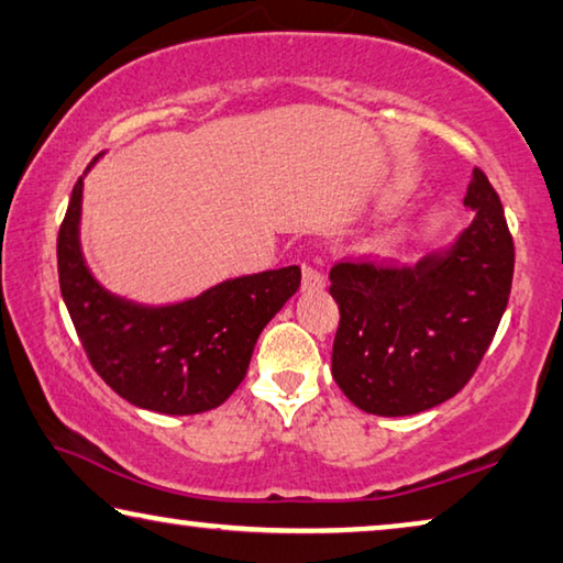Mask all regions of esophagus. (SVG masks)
<instances>
[{
    "instance_id": "34e87169",
    "label": "esophagus",
    "mask_w": 563,
    "mask_h": 563,
    "mask_svg": "<svg viewBox=\"0 0 563 563\" xmlns=\"http://www.w3.org/2000/svg\"><path fill=\"white\" fill-rule=\"evenodd\" d=\"M325 288V278L321 271H316L313 265H303V290L306 292H316Z\"/></svg>"
}]
</instances>
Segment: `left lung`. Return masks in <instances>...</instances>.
<instances>
[{
	"mask_svg": "<svg viewBox=\"0 0 563 563\" xmlns=\"http://www.w3.org/2000/svg\"><path fill=\"white\" fill-rule=\"evenodd\" d=\"M465 207L473 222L415 267H331L341 310L331 374L368 415H419L455 397L498 331L516 255L500 199L481 169Z\"/></svg>",
	"mask_w": 563,
	"mask_h": 563,
	"instance_id": "1",
	"label": "left lung"
}]
</instances>
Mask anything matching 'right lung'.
<instances>
[{
  "label": "right lung",
  "mask_w": 563,
  "mask_h": 563,
  "mask_svg": "<svg viewBox=\"0 0 563 563\" xmlns=\"http://www.w3.org/2000/svg\"><path fill=\"white\" fill-rule=\"evenodd\" d=\"M86 174L73 187L57 234V273L67 313L90 364L133 407L179 417L220 407L245 379L257 335L285 300L296 296L300 267L222 280L197 298L166 306L115 296L82 255Z\"/></svg>",
  "instance_id": "add662e5"
}]
</instances>
